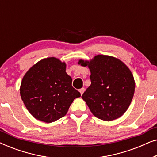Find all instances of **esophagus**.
Listing matches in <instances>:
<instances>
[{
    "instance_id": "1",
    "label": "esophagus",
    "mask_w": 157,
    "mask_h": 157,
    "mask_svg": "<svg viewBox=\"0 0 157 157\" xmlns=\"http://www.w3.org/2000/svg\"><path fill=\"white\" fill-rule=\"evenodd\" d=\"M78 91H79V92H80L81 95H82V94H83V92H84V91H85V89H84V88H82V89H79V90H78Z\"/></svg>"
}]
</instances>
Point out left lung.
<instances>
[{"label":"left lung","mask_w":157,"mask_h":157,"mask_svg":"<svg viewBox=\"0 0 157 157\" xmlns=\"http://www.w3.org/2000/svg\"><path fill=\"white\" fill-rule=\"evenodd\" d=\"M82 66L91 71V84L81 96L91 113L109 121L121 117L130 106L135 91L132 71L117 58L96 55L93 59H80Z\"/></svg>","instance_id":"obj_1"}]
</instances>
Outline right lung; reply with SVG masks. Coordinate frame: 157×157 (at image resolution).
Masks as SVG:
<instances>
[{"instance_id":"add662e5","label":"right lung","mask_w":157,"mask_h":157,"mask_svg":"<svg viewBox=\"0 0 157 157\" xmlns=\"http://www.w3.org/2000/svg\"><path fill=\"white\" fill-rule=\"evenodd\" d=\"M66 64L55 57L40 60L23 76L21 99L30 113L40 121L51 123L64 117L81 94L73 88Z\"/></svg>"}]
</instances>
